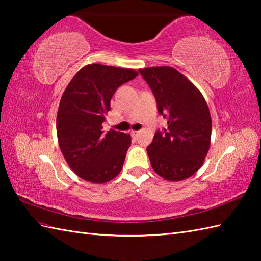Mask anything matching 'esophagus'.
<instances>
[{
    "instance_id": "34e87169",
    "label": "esophagus",
    "mask_w": 261,
    "mask_h": 261,
    "mask_svg": "<svg viewBox=\"0 0 261 261\" xmlns=\"http://www.w3.org/2000/svg\"><path fill=\"white\" fill-rule=\"evenodd\" d=\"M139 134H140V131H135V130L131 131V136L134 137V138H137L138 135H139Z\"/></svg>"
}]
</instances>
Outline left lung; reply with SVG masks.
<instances>
[{
    "label": "left lung",
    "mask_w": 261,
    "mask_h": 261,
    "mask_svg": "<svg viewBox=\"0 0 261 261\" xmlns=\"http://www.w3.org/2000/svg\"><path fill=\"white\" fill-rule=\"evenodd\" d=\"M156 97L167 127L157 131L147 152L153 170L168 181H180L202 167L211 145L207 103L193 83L169 66L139 69Z\"/></svg>",
    "instance_id": "obj_1"
}]
</instances>
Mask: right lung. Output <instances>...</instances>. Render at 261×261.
<instances>
[{"mask_svg":"<svg viewBox=\"0 0 261 261\" xmlns=\"http://www.w3.org/2000/svg\"><path fill=\"white\" fill-rule=\"evenodd\" d=\"M137 76L134 69L90 64L66 87L57 113V138L66 162L80 178L103 184L120 174L131 137L113 129L104 134L102 123L116 88Z\"/></svg>","mask_w":261,"mask_h":261,"instance_id":"obj_1","label":"right lung"}]
</instances>
